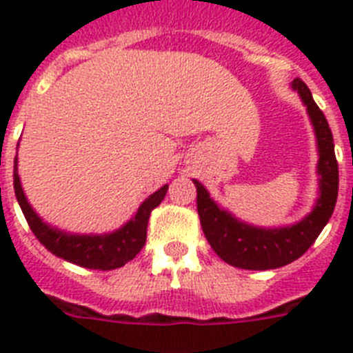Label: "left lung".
Masks as SVG:
<instances>
[{
	"label": "left lung",
	"instance_id": "8db88e82",
	"mask_svg": "<svg viewBox=\"0 0 353 353\" xmlns=\"http://www.w3.org/2000/svg\"><path fill=\"white\" fill-rule=\"evenodd\" d=\"M293 90H297L304 104L307 105L314 132L320 148V198L316 207L304 221L293 224L292 228H279V230H261L233 219L228 212L221 210L205 191V187L194 180L196 185V205H198L199 223L208 240L210 248L217 252V256L236 269L245 270H269L285 267L297 258H301L314 240L322 233L330 215L334 212L336 199H338L339 171L338 161L334 154L332 132L329 129L325 114L313 101L307 84L302 79L292 83Z\"/></svg>",
	"mask_w": 353,
	"mask_h": 353
}]
</instances>
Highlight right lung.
I'll use <instances>...</instances> for the list:
<instances>
[{
	"instance_id": "add662e5",
	"label": "right lung",
	"mask_w": 353,
	"mask_h": 353,
	"mask_svg": "<svg viewBox=\"0 0 353 353\" xmlns=\"http://www.w3.org/2000/svg\"><path fill=\"white\" fill-rule=\"evenodd\" d=\"M14 189L21 210L30 224L33 235L39 239L43 248L51 251L54 256L76 263L84 269L95 270H113L120 269L127 261L136 258L146 242V228H148L150 214L155 207L161 205L168 191V185L161 187L157 192L145 199L139 207L138 214L132 219L111 235H67L63 232L52 230L48 224L40 221L39 215L28 205L24 198L23 187L17 174V161L14 162Z\"/></svg>"
}]
</instances>
